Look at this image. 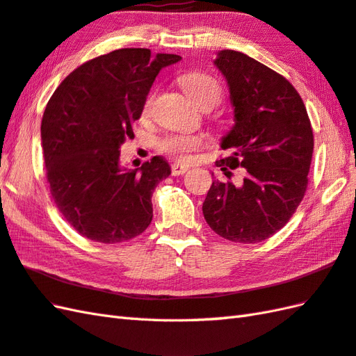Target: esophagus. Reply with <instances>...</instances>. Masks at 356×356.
Here are the masks:
<instances>
[{
	"mask_svg": "<svg viewBox=\"0 0 356 356\" xmlns=\"http://www.w3.org/2000/svg\"><path fill=\"white\" fill-rule=\"evenodd\" d=\"M189 170V165L188 163H181V162H175L171 165V175L172 176H180L184 175Z\"/></svg>",
	"mask_w": 356,
	"mask_h": 356,
	"instance_id": "34e87169",
	"label": "esophagus"
}]
</instances>
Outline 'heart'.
I'll list each match as a JSON object with an SVG mask.
<instances>
[{"label":"heart","mask_w":356,"mask_h":356,"mask_svg":"<svg viewBox=\"0 0 356 356\" xmlns=\"http://www.w3.org/2000/svg\"><path fill=\"white\" fill-rule=\"evenodd\" d=\"M180 83L184 86L185 92L189 95V98L198 106L202 107L206 103L218 104L222 97V89L218 83L217 79H213L209 74L204 72H189L185 74L180 79ZM154 103V92L148 94L143 106L144 117H148L152 113V107ZM202 145V139L193 135H175L167 139H163L161 143V150L167 153L172 158L177 159H188L189 153L197 150Z\"/></svg>","instance_id":"heart-1"}]
</instances>
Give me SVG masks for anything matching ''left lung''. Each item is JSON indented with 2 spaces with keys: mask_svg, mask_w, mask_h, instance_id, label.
Listing matches in <instances>:
<instances>
[{
  "mask_svg": "<svg viewBox=\"0 0 356 356\" xmlns=\"http://www.w3.org/2000/svg\"><path fill=\"white\" fill-rule=\"evenodd\" d=\"M213 65L227 81L235 121L220 143L230 154L217 167H241L245 176L238 186L213 180L203 216L229 241L261 243L286 225L307 191L311 122L299 92L268 66L234 49L218 51Z\"/></svg>",
  "mask_w": 356,
  "mask_h": 356,
  "instance_id": "1",
  "label": "left lung"
}]
</instances>
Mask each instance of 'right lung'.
<instances>
[{
    "label": "right lung",
    "mask_w": 356,
    "mask_h": 356,
    "mask_svg": "<svg viewBox=\"0 0 356 356\" xmlns=\"http://www.w3.org/2000/svg\"><path fill=\"white\" fill-rule=\"evenodd\" d=\"M177 54L121 48L74 70L45 107L40 136L49 191L65 220L92 241L117 244L140 235L153 218L152 195L171 175L162 156L121 167L120 148L154 79Z\"/></svg>",
    "instance_id": "obj_1"
}]
</instances>
